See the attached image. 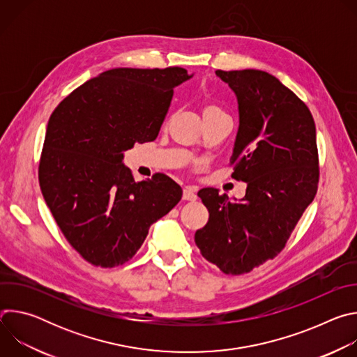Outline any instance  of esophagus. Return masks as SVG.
I'll list each match as a JSON object with an SVG mask.
<instances>
[{"label":"esophagus","instance_id":"1","mask_svg":"<svg viewBox=\"0 0 357 357\" xmlns=\"http://www.w3.org/2000/svg\"><path fill=\"white\" fill-rule=\"evenodd\" d=\"M183 200H196V188L193 186H186L183 189V195H182Z\"/></svg>","mask_w":357,"mask_h":357}]
</instances>
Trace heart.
Listing matches in <instances>:
<instances>
[{
  "instance_id": "heart-1",
  "label": "heart",
  "mask_w": 357,
  "mask_h": 357,
  "mask_svg": "<svg viewBox=\"0 0 357 357\" xmlns=\"http://www.w3.org/2000/svg\"><path fill=\"white\" fill-rule=\"evenodd\" d=\"M212 113H223V110L216 105H208L203 109V114H212Z\"/></svg>"
}]
</instances>
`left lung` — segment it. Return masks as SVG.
I'll list each match as a JSON object with an SVG mask.
<instances>
[{
  "label": "left lung",
  "instance_id": "left-lung-1",
  "mask_svg": "<svg viewBox=\"0 0 357 357\" xmlns=\"http://www.w3.org/2000/svg\"><path fill=\"white\" fill-rule=\"evenodd\" d=\"M234 91L238 130L230 165L247 182L245 196L230 200L218 189L197 192L209 211L195 233L202 256L225 274L250 273L285 247L319 182L312 114L275 76L256 69L216 70Z\"/></svg>",
  "mask_w": 357,
  "mask_h": 357
}]
</instances>
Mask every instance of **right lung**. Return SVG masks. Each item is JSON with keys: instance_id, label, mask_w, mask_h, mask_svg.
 <instances>
[{"instance_id": "obj_1", "label": "right lung", "mask_w": 357, "mask_h": 357, "mask_svg": "<svg viewBox=\"0 0 357 357\" xmlns=\"http://www.w3.org/2000/svg\"><path fill=\"white\" fill-rule=\"evenodd\" d=\"M182 68H117L73 90L47 123L39 185L70 245L93 266H121L138 251L149 226L182 197L164 174L135 182L123 164L135 142L154 141Z\"/></svg>"}]
</instances>
